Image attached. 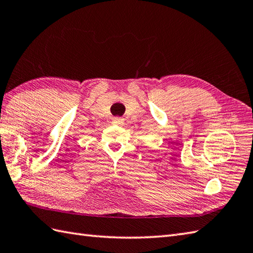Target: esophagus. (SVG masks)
Masks as SVG:
<instances>
[{"label": "esophagus", "mask_w": 253, "mask_h": 253, "mask_svg": "<svg viewBox=\"0 0 253 253\" xmlns=\"http://www.w3.org/2000/svg\"><path fill=\"white\" fill-rule=\"evenodd\" d=\"M113 124L115 125H119V126H122L123 124H124V120L122 119V117H114L113 121H112Z\"/></svg>", "instance_id": "esophagus-1"}]
</instances>
